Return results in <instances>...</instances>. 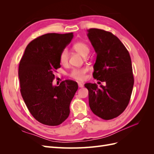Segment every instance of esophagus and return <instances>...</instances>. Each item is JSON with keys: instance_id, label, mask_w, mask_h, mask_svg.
I'll return each mask as SVG.
<instances>
[{"instance_id": "1", "label": "esophagus", "mask_w": 154, "mask_h": 154, "mask_svg": "<svg viewBox=\"0 0 154 154\" xmlns=\"http://www.w3.org/2000/svg\"><path fill=\"white\" fill-rule=\"evenodd\" d=\"M78 87H80V88H82V87H83V85L82 84V83H80V82H79L78 83Z\"/></svg>"}]
</instances>
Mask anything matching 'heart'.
<instances>
[{"instance_id":"1","label":"heart","mask_w":154,"mask_h":154,"mask_svg":"<svg viewBox=\"0 0 154 154\" xmlns=\"http://www.w3.org/2000/svg\"><path fill=\"white\" fill-rule=\"evenodd\" d=\"M73 49L76 51L82 57H85L89 53L90 48L86 43L83 42H78L73 45ZM60 62L62 65H66L68 62V53L67 49H63L60 54ZM88 71V69L85 67L76 68L72 69L70 72V76L78 81H82L85 79V74Z\"/></svg>"}]
</instances>
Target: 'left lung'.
<instances>
[{
    "instance_id": "obj_1",
    "label": "left lung",
    "mask_w": 154,
    "mask_h": 154,
    "mask_svg": "<svg viewBox=\"0 0 154 154\" xmlns=\"http://www.w3.org/2000/svg\"><path fill=\"white\" fill-rule=\"evenodd\" d=\"M97 54L93 77L105 82L97 87L88 83V103L92 112L103 119L118 117L127 108L134 86L132 62L128 50L117 36L103 29L87 30Z\"/></svg>"
}]
</instances>
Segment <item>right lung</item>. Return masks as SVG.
Returning a JSON list of instances; mask_svg holds the SVG:
<instances>
[{
  "instance_id": "obj_1",
  "label": "right lung",
  "mask_w": 154,
  "mask_h": 154,
  "mask_svg": "<svg viewBox=\"0 0 154 154\" xmlns=\"http://www.w3.org/2000/svg\"><path fill=\"white\" fill-rule=\"evenodd\" d=\"M73 33H48L27 45L18 67L20 92L31 115L44 125L57 126L69 115V106L78 90L72 80L53 86L55 70L61 67L60 54Z\"/></svg>"
}]
</instances>
